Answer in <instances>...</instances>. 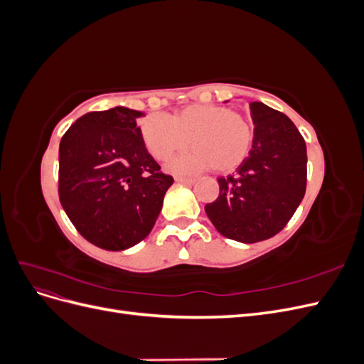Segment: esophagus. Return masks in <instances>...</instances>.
Listing matches in <instances>:
<instances>
[{"label": "esophagus", "mask_w": 364, "mask_h": 364, "mask_svg": "<svg viewBox=\"0 0 364 364\" xmlns=\"http://www.w3.org/2000/svg\"><path fill=\"white\" fill-rule=\"evenodd\" d=\"M176 182H183V183H194L196 179L194 178H185V176H176Z\"/></svg>", "instance_id": "obj_1"}]
</instances>
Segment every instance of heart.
<instances>
[{"mask_svg":"<svg viewBox=\"0 0 364 364\" xmlns=\"http://www.w3.org/2000/svg\"><path fill=\"white\" fill-rule=\"evenodd\" d=\"M144 146L156 161H165L188 146L194 147L171 161L176 171H200L213 167L229 173L243 162L252 149L253 127L232 109L220 105H191L173 114L142 119Z\"/></svg>","mask_w":364,"mask_h":364,"instance_id":"heart-1","label":"heart"}]
</instances>
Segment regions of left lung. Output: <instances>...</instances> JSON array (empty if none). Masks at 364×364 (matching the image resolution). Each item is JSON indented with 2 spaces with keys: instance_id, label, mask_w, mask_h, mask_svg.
<instances>
[{
  "instance_id": "left-lung-1",
  "label": "left lung",
  "mask_w": 364,
  "mask_h": 364,
  "mask_svg": "<svg viewBox=\"0 0 364 364\" xmlns=\"http://www.w3.org/2000/svg\"><path fill=\"white\" fill-rule=\"evenodd\" d=\"M253 144L234 174L220 176V194L205 211L220 234L241 243L272 238L285 228L306 190V146L293 121L250 103Z\"/></svg>"
}]
</instances>
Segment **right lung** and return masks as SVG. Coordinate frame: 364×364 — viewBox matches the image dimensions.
<instances>
[{"instance_id": "1", "label": "right lung", "mask_w": 364, "mask_h": 364, "mask_svg": "<svg viewBox=\"0 0 364 364\" xmlns=\"http://www.w3.org/2000/svg\"><path fill=\"white\" fill-rule=\"evenodd\" d=\"M127 107L87 112L65 132L59 146V200L90 243L124 250L155 226L173 183L142 141Z\"/></svg>"}]
</instances>
